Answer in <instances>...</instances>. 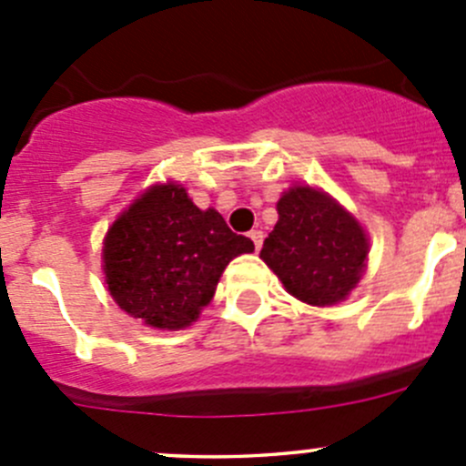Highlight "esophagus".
<instances>
[{"instance_id":"esophagus-1","label":"esophagus","mask_w":466,"mask_h":466,"mask_svg":"<svg viewBox=\"0 0 466 466\" xmlns=\"http://www.w3.org/2000/svg\"><path fill=\"white\" fill-rule=\"evenodd\" d=\"M248 237L252 238V243H255L257 250H261V246H263V232H261V229H252V232L248 234Z\"/></svg>"}]
</instances>
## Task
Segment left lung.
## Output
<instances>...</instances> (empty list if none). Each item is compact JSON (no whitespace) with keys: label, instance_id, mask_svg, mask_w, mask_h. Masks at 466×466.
Masks as SVG:
<instances>
[{"label":"left lung","instance_id":"left-lung-1","mask_svg":"<svg viewBox=\"0 0 466 466\" xmlns=\"http://www.w3.org/2000/svg\"><path fill=\"white\" fill-rule=\"evenodd\" d=\"M275 229L261 259L290 295L313 307H331L363 275L368 238L354 216L313 187H293L277 203Z\"/></svg>","mask_w":466,"mask_h":466}]
</instances>
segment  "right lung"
Masks as SVG:
<instances>
[{
	"instance_id": "1",
	"label": "right lung",
	"mask_w": 466,
	"mask_h": 466,
	"mask_svg": "<svg viewBox=\"0 0 466 466\" xmlns=\"http://www.w3.org/2000/svg\"><path fill=\"white\" fill-rule=\"evenodd\" d=\"M255 250L216 209H198L180 185H157L112 223L103 246L107 290L155 329L189 327L211 302L225 266Z\"/></svg>"
}]
</instances>
